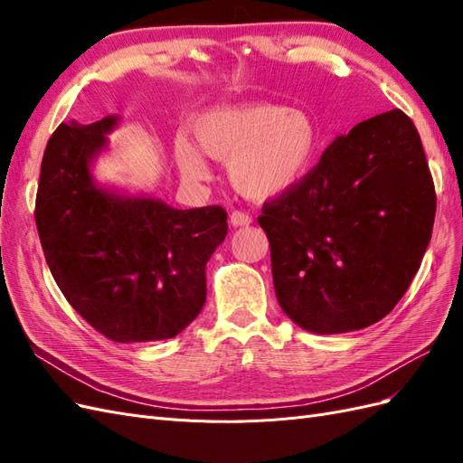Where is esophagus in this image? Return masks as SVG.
I'll return each mask as SVG.
<instances>
[{"instance_id": "34e87169", "label": "esophagus", "mask_w": 463, "mask_h": 463, "mask_svg": "<svg viewBox=\"0 0 463 463\" xmlns=\"http://www.w3.org/2000/svg\"><path fill=\"white\" fill-rule=\"evenodd\" d=\"M230 222H232V226L241 228V226H249V223L253 222V218H250L247 213H241V210H235V213H232V216H230Z\"/></svg>"}]
</instances>
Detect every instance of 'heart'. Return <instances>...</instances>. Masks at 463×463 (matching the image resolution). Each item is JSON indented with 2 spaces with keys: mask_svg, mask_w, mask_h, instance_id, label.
<instances>
[{
  "mask_svg": "<svg viewBox=\"0 0 463 463\" xmlns=\"http://www.w3.org/2000/svg\"><path fill=\"white\" fill-rule=\"evenodd\" d=\"M194 146L177 141L174 156L189 181L208 177L204 156L228 162L232 185L255 201L276 199L305 177L317 150V128L301 109L233 104L204 111L193 125Z\"/></svg>",
  "mask_w": 463,
  "mask_h": 463,
  "instance_id": "b5f03b06",
  "label": "heart"
}]
</instances>
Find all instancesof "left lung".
Wrapping results in <instances>:
<instances>
[{
    "instance_id": "obj_1",
    "label": "left lung",
    "mask_w": 463,
    "mask_h": 463,
    "mask_svg": "<svg viewBox=\"0 0 463 463\" xmlns=\"http://www.w3.org/2000/svg\"><path fill=\"white\" fill-rule=\"evenodd\" d=\"M437 194L413 121L390 109L357 123L296 187L262 204L282 311L317 334L384 318L430 241Z\"/></svg>"
}]
</instances>
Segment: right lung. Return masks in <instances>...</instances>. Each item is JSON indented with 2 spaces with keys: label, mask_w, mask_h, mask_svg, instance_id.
<instances>
[{
  "label": "right lung",
  "mask_w": 463,
  "mask_h": 463,
  "mask_svg": "<svg viewBox=\"0 0 463 463\" xmlns=\"http://www.w3.org/2000/svg\"><path fill=\"white\" fill-rule=\"evenodd\" d=\"M118 125L61 123L44 150L34 220L69 305L119 344L174 338L206 301V262L228 235L218 204L177 210L98 187L90 162Z\"/></svg>",
  "instance_id": "1"
}]
</instances>
